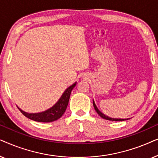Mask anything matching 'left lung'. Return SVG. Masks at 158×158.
I'll return each instance as SVG.
<instances>
[{
    "mask_svg": "<svg viewBox=\"0 0 158 158\" xmlns=\"http://www.w3.org/2000/svg\"><path fill=\"white\" fill-rule=\"evenodd\" d=\"M93 103H94V109H95V110H96V111L97 113H98V115L100 116L101 118H105V119H106V120H109V121H115V122H121V121L128 120V119H129V118H111V117H109V116H106V115H105L104 114H103L102 112H101V111H100V110H99V109H98V108H97L96 105V103H95V102H94V100H93Z\"/></svg>",
    "mask_w": 158,
    "mask_h": 158,
    "instance_id": "8db88e82",
    "label": "left lung"
}]
</instances>
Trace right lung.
<instances>
[{"label":"right lung","mask_w":158,"mask_h":158,"mask_svg":"<svg viewBox=\"0 0 158 158\" xmlns=\"http://www.w3.org/2000/svg\"><path fill=\"white\" fill-rule=\"evenodd\" d=\"M77 82H75L71 85L70 86L64 90L61 97L59 98L55 105L49 109L45 110L44 111L39 112V113H27V112L23 111L20 108L19 109L20 110L21 113L24 115L26 117L30 118V119L35 121L39 122H52L54 121L57 120L61 116L63 115L64 111L68 107L69 99H70V94L72 92V90L76 85Z\"/></svg>","instance_id":"1"}]
</instances>
